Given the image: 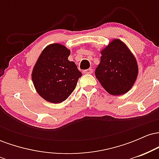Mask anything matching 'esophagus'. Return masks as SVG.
<instances>
[{
	"label": "esophagus",
	"mask_w": 159,
	"mask_h": 159,
	"mask_svg": "<svg viewBox=\"0 0 159 159\" xmlns=\"http://www.w3.org/2000/svg\"><path fill=\"white\" fill-rule=\"evenodd\" d=\"M93 72V70L92 69H85V70L83 71V73L84 74H92Z\"/></svg>",
	"instance_id": "34e87169"
}]
</instances>
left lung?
<instances>
[{
	"label": "left lung",
	"instance_id": "1",
	"mask_svg": "<svg viewBox=\"0 0 159 159\" xmlns=\"http://www.w3.org/2000/svg\"><path fill=\"white\" fill-rule=\"evenodd\" d=\"M96 77L107 92L119 96L132 88L138 76V63L120 39H114L101 52Z\"/></svg>",
	"mask_w": 159,
	"mask_h": 159
}]
</instances>
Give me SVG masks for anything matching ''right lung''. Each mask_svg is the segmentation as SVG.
<instances>
[{
	"instance_id": "right-lung-1",
	"label": "right lung",
	"mask_w": 159,
	"mask_h": 159,
	"mask_svg": "<svg viewBox=\"0 0 159 159\" xmlns=\"http://www.w3.org/2000/svg\"><path fill=\"white\" fill-rule=\"evenodd\" d=\"M70 51L60 44L47 46L38 58L32 73L37 93L46 101L61 103L73 92L81 72L68 57Z\"/></svg>"
}]
</instances>
